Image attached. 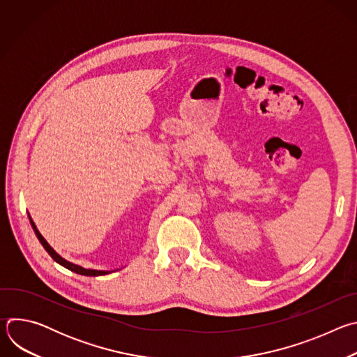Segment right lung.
<instances>
[{
	"mask_svg": "<svg viewBox=\"0 0 357 357\" xmlns=\"http://www.w3.org/2000/svg\"><path fill=\"white\" fill-rule=\"evenodd\" d=\"M31 219V218H29ZM31 225H32V229H33V231H35V234H36V237H38V240L40 241V244L43 245V248L49 252V256L52 257L56 263H59L61 266H63L65 268H68V270H70V271H73V273H76V274H80V275H87V277H97V275H106V274H110V273H113V271H98V270H86V268H83V267H80V266H76V264H72V263H69V261H66L65 259H62L59 254L50 247L49 244H47V241L42 237V234L39 233V230L36 229V226H35V223L32 222V219H31Z\"/></svg>",
	"mask_w": 357,
	"mask_h": 357,
	"instance_id": "right-lung-1",
	"label": "right lung"
}]
</instances>
